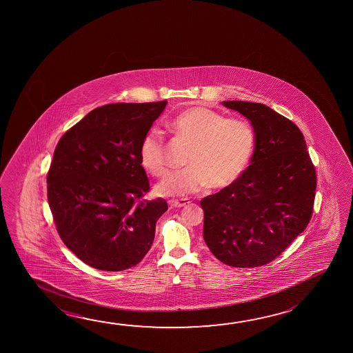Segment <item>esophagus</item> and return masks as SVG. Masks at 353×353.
<instances>
[{
	"mask_svg": "<svg viewBox=\"0 0 353 353\" xmlns=\"http://www.w3.org/2000/svg\"><path fill=\"white\" fill-rule=\"evenodd\" d=\"M190 202V199H187V198H182V199H174V201H170L168 204H170V207L171 208H182V207H185Z\"/></svg>",
	"mask_w": 353,
	"mask_h": 353,
	"instance_id": "34e87169",
	"label": "esophagus"
}]
</instances>
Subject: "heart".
I'll return each mask as SVG.
<instances>
[{"label":"heart","instance_id":"heart-1","mask_svg":"<svg viewBox=\"0 0 353 353\" xmlns=\"http://www.w3.org/2000/svg\"><path fill=\"white\" fill-rule=\"evenodd\" d=\"M168 127L179 144L188 145L190 168L171 172L155 187L159 196H185L209 187L228 188L243 176L254 157L256 132L245 119H228L218 112L196 105L182 110ZM140 165L154 176L166 174L168 145L162 134L151 130L139 148Z\"/></svg>","mask_w":353,"mask_h":353}]
</instances>
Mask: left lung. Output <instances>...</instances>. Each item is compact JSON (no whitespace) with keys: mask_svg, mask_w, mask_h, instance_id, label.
<instances>
[{"mask_svg":"<svg viewBox=\"0 0 353 353\" xmlns=\"http://www.w3.org/2000/svg\"><path fill=\"white\" fill-rule=\"evenodd\" d=\"M256 132L249 168L235 183L204 196L203 237L228 266L259 267L282 254L305 230L316 174L299 128L262 103L224 101Z\"/></svg>","mask_w":353,"mask_h":353,"instance_id":"left-lung-1","label":"left lung"}]
</instances>
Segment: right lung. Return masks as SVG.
Returning <instances> with one entry per match:
<instances>
[{
  "label": "right lung",
  "instance_id": "add662e5",
  "mask_svg": "<svg viewBox=\"0 0 353 353\" xmlns=\"http://www.w3.org/2000/svg\"><path fill=\"white\" fill-rule=\"evenodd\" d=\"M166 104H105L59 140L48 202L61 240L88 266L123 271L150 250L168 207L162 198L141 199L150 187L139 148Z\"/></svg>",
  "mask_w": 353,
  "mask_h": 353
}]
</instances>
